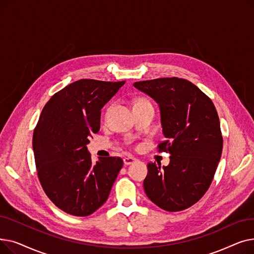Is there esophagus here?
<instances>
[{"label": "esophagus", "mask_w": 254, "mask_h": 254, "mask_svg": "<svg viewBox=\"0 0 254 254\" xmlns=\"http://www.w3.org/2000/svg\"><path fill=\"white\" fill-rule=\"evenodd\" d=\"M136 161H137V159H136L135 157H131V156H127V157H125V158H124V164H125L126 166H128V165L134 164Z\"/></svg>", "instance_id": "obj_1"}]
</instances>
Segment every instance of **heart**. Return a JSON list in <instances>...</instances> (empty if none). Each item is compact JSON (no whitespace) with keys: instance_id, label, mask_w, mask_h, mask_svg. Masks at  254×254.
Masks as SVG:
<instances>
[{"instance_id":"1","label":"heart","mask_w":254,"mask_h":254,"mask_svg":"<svg viewBox=\"0 0 254 254\" xmlns=\"http://www.w3.org/2000/svg\"><path fill=\"white\" fill-rule=\"evenodd\" d=\"M145 104H149V103H148V101H147V100H145V99H143V98H140V99H137V100L135 101V103H134V105H132V106H137V105H145Z\"/></svg>"}]
</instances>
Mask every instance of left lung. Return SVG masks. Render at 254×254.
Wrapping results in <instances>:
<instances>
[{
    "mask_svg": "<svg viewBox=\"0 0 254 254\" xmlns=\"http://www.w3.org/2000/svg\"><path fill=\"white\" fill-rule=\"evenodd\" d=\"M134 86L153 99L161 111L170 164L147 165L144 190L150 201L176 212L195 204L208 190L222 152L217 111L212 101L190 81L177 77L135 82Z\"/></svg>",
    "mask_w": 254,
    "mask_h": 254,
    "instance_id": "1",
    "label": "left lung"
}]
</instances>
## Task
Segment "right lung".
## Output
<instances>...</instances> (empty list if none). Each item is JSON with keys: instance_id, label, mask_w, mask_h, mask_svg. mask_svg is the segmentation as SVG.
Masks as SVG:
<instances>
[{"instance_id": "1", "label": "right lung", "mask_w": 254, "mask_h": 254, "mask_svg": "<svg viewBox=\"0 0 254 254\" xmlns=\"http://www.w3.org/2000/svg\"><path fill=\"white\" fill-rule=\"evenodd\" d=\"M126 81H75L46 103L34 130L38 177L51 202L74 216H87L109 196L124 162L100 157L91 164L86 145L100 130L101 110Z\"/></svg>"}]
</instances>
